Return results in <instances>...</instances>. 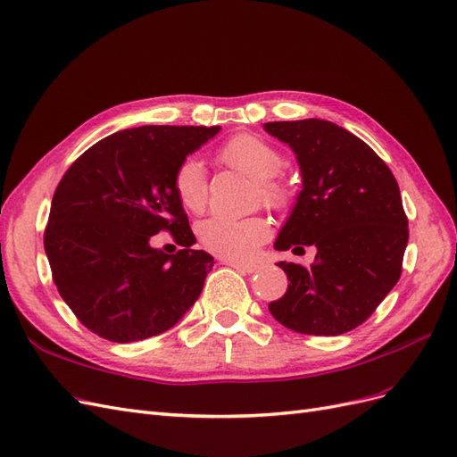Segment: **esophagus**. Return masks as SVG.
Here are the masks:
<instances>
[{"mask_svg":"<svg viewBox=\"0 0 457 457\" xmlns=\"http://www.w3.org/2000/svg\"><path fill=\"white\" fill-rule=\"evenodd\" d=\"M223 262H225V265L232 267V269H237V270H240V272H247V274H252V272H255V270L259 269L257 265H253V262H242V261H228V259H225Z\"/></svg>","mask_w":457,"mask_h":457,"instance_id":"obj_1","label":"esophagus"}]
</instances>
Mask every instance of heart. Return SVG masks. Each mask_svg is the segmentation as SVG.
Segmentation results:
<instances>
[{
  "label": "heart",
  "mask_w": 457,
  "mask_h": 457,
  "mask_svg": "<svg viewBox=\"0 0 457 457\" xmlns=\"http://www.w3.org/2000/svg\"><path fill=\"white\" fill-rule=\"evenodd\" d=\"M217 160L255 179V198L280 212L292 200L287 183L280 177L286 156L274 145L252 133H238L217 150ZM173 195L187 212L200 213L207 204V179L196 158H185L173 173ZM198 242L210 253L228 259H250L265 244L270 227L261 215L245 219H205L196 228Z\"/></svg>",
  "instance_id": "obj_1"
}]
</instances>
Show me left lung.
<instances>
[{"label": "left lung", "mask_w": 457, "mask_h": 457, "mask_svg": "<svg viewBox=\"0 0 457 457\" xmlns=\"http://www.w3.org/2000/svg\"><path fill=\"white\" fill-rule=\"evenodd\" d=\"M265 129L294 148L303 173L274 247H316L311 267L278 262L289 286L269 311L299 334H347L376 312L403 274L408 217L396 179L362 139L331 121H269Z\"/></svg>", "instance_id": "left-lung-1"}]
</instances>
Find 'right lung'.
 I'll list each match as a JSON object with an SVG mask.
<instances>
[{
	"mask_svg": "<svg viewBox=\"0 0 457 457\" xmlns=\"http://www.w3.org/2000/svg\"><path fill=\"white\" fill-rule=\"evenodd\" d=\"M219 126H145L104 137L62 175L44 245L53 282L78 320L114 343L170 329L202 294L213 257L196 242L173 173ZM165 229L186 247L150 248Z\"/></svg>",
	"mask_w": 457,
	"mask_h": 457,
	"instance_id": "1",
	"label": "right lung"
}]
</instances>
